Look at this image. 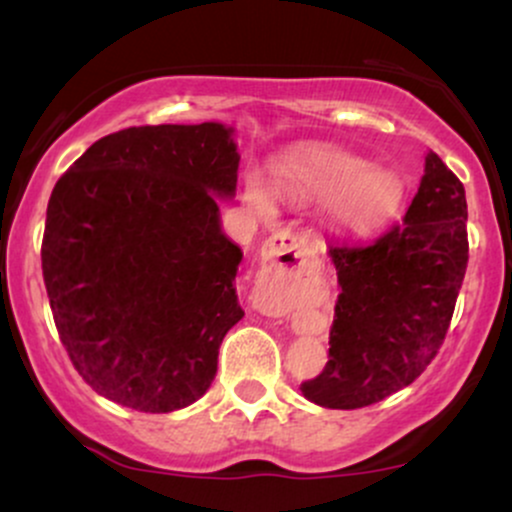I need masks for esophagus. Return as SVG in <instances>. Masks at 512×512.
Instances as JSON below:
<instances>
[{"mask_svg":"<svg viewBox=\"0 0 512 512\" xmlns=\"http://www.w3.org/2000/svg\"><path fill=\"white\" fill-rule=\"evenodd\" d=\"M313 262L308 238L293 233L289 228L276 231L267 243L262 245V264L267 279H286V276L301 274Z\"/></svg>","mask_w":512,"mask_h":512,"instance_id":"esophagus-1","label":"esophagus"}]
</instances>
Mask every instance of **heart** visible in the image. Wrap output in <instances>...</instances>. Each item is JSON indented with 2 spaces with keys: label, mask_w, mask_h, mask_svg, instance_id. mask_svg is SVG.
<instances>
[{
  "label": "heart",
  "mask_w": 512,
  "mask_h": 512,
  "mask_svg": "<svg viewBox=\"0 0 512 512\" xmlns=\"http://www.w3.org/2000/svg\"><path fill=\"white\" fill-rule=\"evenodd\" d=\"M281 180L315 197L332 198V219L351 233L373 231L390 219L402 199V182L387 170H370L363 158L337 149H305L279 163ZM248 199L267 209L257 185L248 187Z\"/></svg>",
  "instance_id": "b5f03b06"
}]
</instances>
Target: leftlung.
Masks as SVG:
<instances>
[{
  "instance_id": "obj_1",
  "label": "left lung",
  "mask_w": 512,
  "mask_h": 512,
  "mask_svg": "<svg viewBox=\"0 0 512 512\" xmlns=\"http://www.w3.org/2000/svg\"><path fill=\"white\" fill-rule=\"evenodd\" d=\"M342 286L330 358L305 380V399L361 409L414 383L443 346L467 272V199L457 175L428 151L402 223L368 245L334 243Z\"/></svg>"
}]
</instances>
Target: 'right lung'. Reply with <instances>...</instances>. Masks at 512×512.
I'll return each mask as SVG.
<instances>
[{
	"instance_id": "obj_1",
	"label": "right lung",
	"mask_w": 512,
	"mask_h": 512,
	"mask_svg": "<svg viewBox=\"0 0 512 512\" xmlns=\"http://www.w3.org/2000/svg\"><path fill=\"white\" fill-rule=\"evenodd\" d=\"M233 129L129 127L88 146L48 202L43 279L74 368L122 407L197 402L243 317V252L221 231L236 195Z\"/></svg>"
}]
</instances>
